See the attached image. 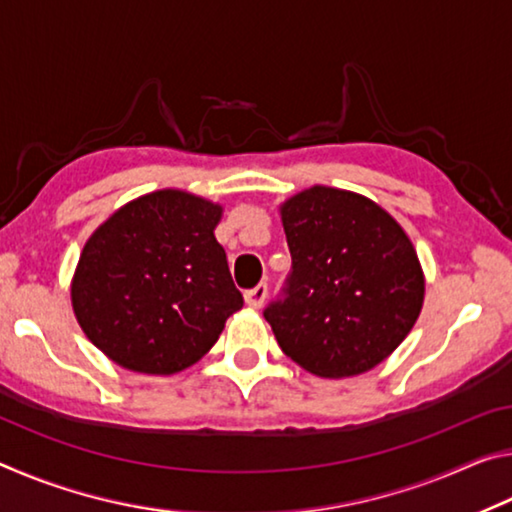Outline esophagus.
Wrapping results in <instances>:
<instances>
[{"label":"esophagus","mask_w":512,"mask_h":512,"mask_svg":"<svg viewBox=\"0 0 512 512\" xmlns=\"http://www.w3.org/2000/svg\"><path fill=\"white\" fill-rule=\"evenodd\" d=\"M266 296H268V287H266V282H259L255 289H248L246 293H244V298H246V305L248 307H253V309H259L264 305V300H266Z\"/></svg>","instance_id":"34e87169"}]
</instances>
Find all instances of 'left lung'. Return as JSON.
I'll return each mask as SVG.
<instances>
[{"label": "left lung", "mask_w": 512, "mask_h": 512, "mask_svg": "<svg viewBox=\"0 0 512 512\" xmlns=\"http://www.w3.org/2000/svg\"><path fill=\"white\" fill-rule=\"evenodd\" d=\"M280 214L291 273L264 318L282 352L329 379L379 366L424 302L422 266L402 225L370 198L323 185L291 196Z\"/></svg>", "instance_id": "left-lung-1"}]
</instances>
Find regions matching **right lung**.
Here are the masks:
<instances>
[{"label":"right lung","mask_w":512,"mask_h":512,"mask_svg":"<svg viewBox=\"0 0 512 512\" xmlns=\"http://www.w3.org/2000/svg\"><path fill=\"white\" fill-rule=\"evenodd\" d=\"M223 207L183 189L135 198L85 241L72 307L85 336L144 375H173L210 352L244 307L223 246Z\"/></svg>","instance_id":"1"}]
</instances>
